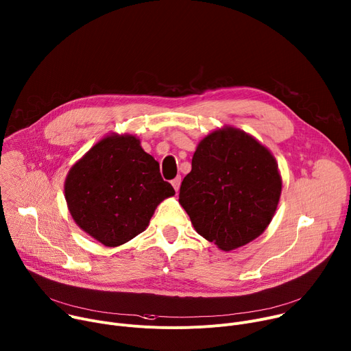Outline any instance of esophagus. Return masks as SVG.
<instances>
[{
  "label": "esophagus",
  "instance_id": "esophagus-1",
  "mask_svg": "<svg viewBox=\"0 0 351 351\" xmlns=\"http://www.w3.org/2000/svg\"><path fill=\"white\" fill-rule=\"evenodd\" d=\"M180 182H182V178L180 176H178V178H175L171 183H172V186H173V189H175V191L178 193L179 191V187H180Z\"/></svg>",
  "mask_w": 351,
  "mask_h": 351
}]
</instances>
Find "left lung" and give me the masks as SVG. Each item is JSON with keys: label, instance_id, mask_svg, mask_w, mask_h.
I'll return each instance as SVG.
<instances>
[{"label": "left lung", "instance_id": "left-lung-1", "mask_svg": "<svg viewBox=\"0 0 351 351\" xmlns=\"http://www.w3.org/2000/svg\"><path fill=\"white\" fill-rule=\"evenodd\" d=\"M280 193L282 178L269 149L225 126L198 143L179 203L198 234L230 252L267 229Z\"/></svg>", "mask_w": 351, "mask_h": 351}]
</instances>
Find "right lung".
I'll return each instance as SVG.
<instances>
[{
  "instance_id": "obj_1",
  "label": "right lung",
  "mask_w": 351,
  "mask_h": 351,
  "mask_svg": "<svg viewBox=\"0 0 351 351\" xmlns=\"http://www.w3.org/2000/svg\"><path fill=\"white\" fill-rule=\"evenodd\" d=\"M175 194L133 134H110L71 168L65 199L76 225L107 247L144 232L157 206Z\"/></svg>"
}]
</instances>
